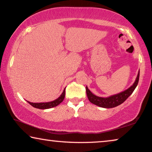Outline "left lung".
I'll use <instances>...</instances> for the list:
<instances>
[{
  "instance_id": "1",
  "label": "left lung",
  "mask_w": 152,
  "mask_h": 152,
  "mask_svg": "<svg viewBox=\"0 0 152 152\" xmlns=\"http://www.w3.org/2000/svg\"><path fill=\"white\" fill-rule=\"evenodd\" d=\"M139 78H140V70L138 72V74L137 76V78L135 79V81L133 84L132 86H131L129 88L125 90L123 92L106 98L97 96L95 94H92V92H91V91H90L86 86V91L87 96H88V99L90 102L99 107L106 108V109L117 107L121 104H122L123 102H125L126 99L133 93V92L134 91L136 86H137Z\"/></svg>"
}]
</instances>
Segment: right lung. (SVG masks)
Segmentation results:
<instances>
[{
  "label": "right lung",
  "mask_w": 152,
  "mask_h": 152,
  "mask_svg": "<svg viewBox=\"0 0 152 152\" xmlns=\"http://www.w3.org/2000/svg\"><path fill=\"white\" fill-rule=\"evenodd\" d=\"M65 88H64L63 92L61 93L60 96H59L57 99H56L53 101L47 102H31L29 101L27 102L33 107L39 109H50V108L52 107H55L56 106H58V104H60L61 102L64 101V97H65Z\"/></svg>",
  "instance_id": "right-lung-1"
}]
</instances>
